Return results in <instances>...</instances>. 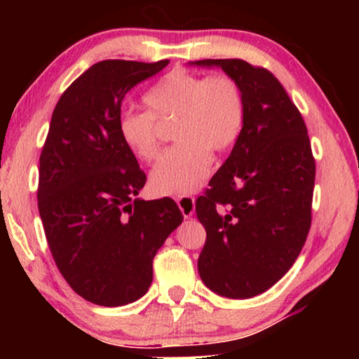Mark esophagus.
<instances>
[{
    "instance_id": "obj_1",
    "label": "esophagus",
    "mask_w": 359,
    "mask_h": 359,
    "mask_svg": "<svg viewBox=\"0 0 359 359\" xmlns=\"http://www.w3.org/2000/svg\"><path fill=\"white\" fill-rule=\"evenodd\" d=\"M176 203H178L181 214H183L186 219L191 217V215L194 214V210H196L194 198H191V196H181V198H176Z\"/></svg>"
}]
</instances>
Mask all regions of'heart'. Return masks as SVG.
Masks as SVG:
<instances>
[{
	"instance_id": "b5f03b06",
	"label": "heart",
	"mask_w": 359,
	"mask_h": 359,
	"mask_svg": "<svg viewBox=\"0 0 359 359\" xmlns=\"http://www.w3.org/2000/svg\"><path fill=\"white\" fill-rule=\"evenodd\" d=\"M149 111H124L117 121L122 144L142 161L156 158L160 126L175 121L178 142L151 170V189L158 194H189L212 170L214 151H225L242 134L245 96L229 75H198L173 70L161 76L144 96Z\"/></svg>"
}]
</instances>
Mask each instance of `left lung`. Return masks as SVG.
<instances>
[{
    "label": "left lung",
    "mask_w": 359,
    "mask_h": 359,
    "mask_svg": "<svg viewBox=\"0 0 359 359\" xmlns=\"http://www.w3.org/2000/svg\"><path fill=\"white\" fill-rule=\"evenodd\" d=\"M191 65L222 68L245 96L242 134L196 214L205 229L203 283L219 296L248 299L276 284L306 243L316 160L306 122L271 72L238 58Z\"/></svg>",
    "instance_id": "1"
}]
</instances>
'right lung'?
Instances as JSON below:
<instances>
[{
    "label": "right lung",
    "mask_w": 359,
    "mask_h": 359,
    "mask_svg": "<svg viewBox=\"0 0 359 359\" xmlns=\"http://www.w3.org/2000/svg\"><path fill=\"white\" fill-rule=\"evenodd\" d=\"M168 63L97 62L53 109L39 160V214L58 271L97 306L144 296L156 252L183 222L173 199L137 198L147 176L117 130L124 96Z\"/></svg>",
    "instance_id": "obj_1"
}]
</instances>
